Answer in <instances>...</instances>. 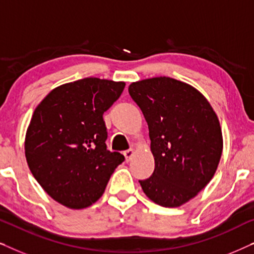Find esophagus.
I'll return each instance as SVG.
<instances>
[{
  "mask_svg": "<svg viewBox=\"0 0 254 254\" xmlns=\"http://www.w3.org/2000/svg\"><path fill=\"white\" fill-rule=\"evenodd\" d=\"M134 154H135V150H134V149H131V148L128 149V150L124 151V155H125V157H126L127 161H129V159L134 156Z\"/></svg>",
  "mask_w": 254,
  "mask_h": 254,
  "instance_id": "1",
  "label": "esophagus"
}]
</instances>
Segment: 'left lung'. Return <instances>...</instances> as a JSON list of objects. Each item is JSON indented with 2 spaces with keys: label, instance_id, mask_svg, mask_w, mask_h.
<instances>
[{
  "label": "left lung",
  "instance_id": "left-lung-1",
  "mask_svg": "<svg viewBox=\"0 0 254 254\" xmlns=\"http://www.w3.org/2000/svg\"><path fill=\"white\" fill-rule=\"evenodd\" d=\"M128 92L147 121L155 158L152 176L138 183L159 206H182L216 172L223 149L216 113L195 88L165 76L131 83Z\"/></svg>",
  "mask_w": 254,
  "mask_h": 254
}]
</instances>
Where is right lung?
<instances>
[{
	"label": "right lung",
	"mask_w": 254,
	"mask_h": 254,
	"mask_svg": "<svg viewBox=\"0 0 254 254\" xmlns=\"http://www.w3.org/2000/svg\"><path fill=\"white\" fill-rule=\"evenodd\" d=\"M125 82L86 77L48 93L34 110L25 136L32 175L52 199L83 209L103 195L125 161L106 149L103 119L125 89Z\"/></svg>",
	"instance_id": "1"
}]
</instances>
